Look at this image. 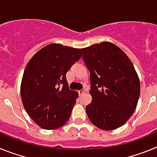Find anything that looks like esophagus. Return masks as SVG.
<instances>
[{
    "mask_svg": "<svg viewBox=\"0 0 157 157\" xmlns=\"http://www.w3.org/2000/svg\"><path fill=\"white\" fill-rule=\"evenodd\" d=\"M85 93H86V89H82V90H78V94H79V96H82L83 94H85Z\"/></svg>",
    "mask_w": 157,
    "mask_h": 157,
    "instance_id": "obj_1",
    "label": "esophagus"
}]
</instances>
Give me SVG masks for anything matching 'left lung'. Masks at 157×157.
I'll return each instance as SVG.
<instances>
[{
  "mask_svg": "<svg viewBox=\"0 0 157 157\" xmlns=\"http://www.w3.org/2000/svg\"><path fill=\"white\" fill-rule=\"evenodd\" d=\"M90 73L92 101L86 108L91 123L104 130L122 127L132 116L140 96V81L132 62L113 43L82 48Z\"/></svg>",
  "mask_w": 157,
  "mask_h": 157,
  "instance_id": "1",
  "label": "left lung"
}]
</instances>
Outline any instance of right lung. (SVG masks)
Listing matches in <instances>:
<instances>
[{
    "mask_svg": "<svg viewBox=\"0 0 157 157\" xmlns=\"http://www.w3.org/2000/svg\"><path fill=\"white\" fill-rule=\"evenodd\" d=\"M82 57L80 48L50 44L34 54L22 78L23 105L37 125L53 130L69 120L78 98L71 90L66 74Z\"/></svg>",
    "mask_w": 157,
    "mask_h": 157,
    "instance_id": "1",
    "label": "right lung"
}]
</instances>
